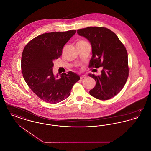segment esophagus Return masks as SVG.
Instances as JSON below:
<instances>
[{"mask_svg": "<svg viewBox=\"0 0 151 151\" xmlns=\"http://www.w3.org/2000/svg\"><path fill=\"white\" fill-rule=\"evenodd\" d=\"M86 75H81V76H80V79H86Z\"/></svg>", "mask_w": 151, "mask_h": 151, "instance_id": "esophagus-1", "label": "esophagus"}]
</instances>
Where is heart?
<instances>
[{
  "label": "heart",
  "mask_w": 151,
  "mask_h": 151,
  "mask_svg": "<svg viewBox=\"0 0 151 151\" xmlns=\"http://www.w3.org/2000/svg\"><path fill=\"white\" fill-rule=\"evenodd\" d=\"M86 42V41H79L78 42Z\"/></svg>",
  "instance_id": "heart-1"
}]
</instances>
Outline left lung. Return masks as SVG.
Wrapping results in <instances>:
<instances>
[{
  "instance_id": "left-lung-1",
  "label": "left lung",
  "mask_w": 151,
  "mask_h": 151,
  "mask_svg": "<svg viewBox=\"0 0 151 151\" xmlns=\"http://www.w3.org/2000/svg\"><path fill=\"white\" fill-rule=\"evenodd\" d=\"M77 33L90 42L92 57L89 67H103L101 74H89L96 84L89 91L94 97L107 100L116 95L125 85L129 76L127 52L118 36L104 27H91L79 29Z\"/></svg>"
}]
</instances>
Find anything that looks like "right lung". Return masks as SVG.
<instances>
[{"mask_svg":"<svg viewBox=\"0 0 151 151\" xmlns=\"http://www.w3.org/2000/svg\"><path fill=\"white\" fill-rule=\"evenodd\" d=\"M76 30L43 33L25 46L22 54V71L29 88L40 99L57 104L67 99L73 86L80 80L75 73H62L60 78L52 72L53 61L62 55V49Z\"/></svg>","mask_w":151,"mask_h":151,"instance_id":"1","label":"right lung"}]
</instances>
